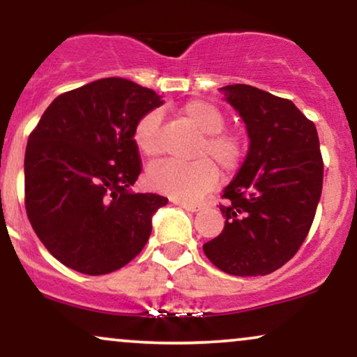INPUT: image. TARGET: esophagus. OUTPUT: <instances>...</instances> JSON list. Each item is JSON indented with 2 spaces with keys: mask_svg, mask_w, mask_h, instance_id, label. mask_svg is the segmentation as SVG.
Returning <instances> with one entry per match:
<instances>
[{
  "mask_svg": "<svg viewBox=\"0 0 357 357\" xmlns=\"http://www.w3.org/2000/svg\"><path fill=\"white\" fill-rule=\"evenodd\" d=\"M178 204L181 208H184V210H188V211H199V210H202V206H199V204H195V203H178Z\"/></svg>",
  "mask_w": 357,
  "mask_h": 357,
  "instance_id": "34e87169",
  "label": "esophagus"
}]
</instances>
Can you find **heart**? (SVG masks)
<instances>
[{
  "label": "heart",
  "instance_id": "obj_1",
  "mask_svg": "<svg viewBox=\"0 0 357 357\" xmlns=\"http://www.w3.org/2000/svg\"><path fill=\"white\" fill-rule=\"evenodd\" d=\"M181 116L202 132L191 151L195 161L155 165L147 173V184L178 202H198L215 190L220 169L225 176L238 173L247 158V141L243 134L225 129L227 116L218 105L208 100H190L181 107ZM161 121V110L153 109L142 114L134 126V142L151 159L162 153Z\"/></svg>",
  "mask_w": 357,
  "mask_h": 357
}]
</instances>
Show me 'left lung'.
Here are the masks:
<instances>
[{
    "mask_svg": "<svg viewBox=\"0 0 357 357\" xmlns=\"http://www.w3.org/2000/svg\"><path fill=\"white\" fill-rule=\"evenodd\" d=\"M223 90L247 124L250 149L221 196L223 231L203 252L230 275H267L296 255L312 227L324 178L317 129L289 99L245 84Z\"/></svg>",
    "mask_w": 357,
    "mask_h": 357,
    "instance_id": "obj_1",
    "label": "left lung"
}]
</instances>
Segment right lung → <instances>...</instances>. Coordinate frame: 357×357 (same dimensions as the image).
<instances>
[{"mask_svg":"<svg viewBox=\"0 0 357 357\" xmlns=\"http://www.w3.org/2000/svg\"><path fill=\"white\" fill-rule=\"evenodd\" d=\"M162 102L126 79L61 93L28 137L24 208L45 248L85 275L116 272L149 240L151 216L167 204L129 188L142 171L134 126Z\"/></svg>","mask_w":357,"mask_h":357,"instance_id":"1","label":"right lung"}]
</instances>
